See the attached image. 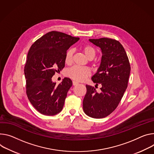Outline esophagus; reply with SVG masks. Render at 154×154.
Listing matches in <instances>:
<instances>
[{"instance_id": "1", "label": "esophagus", "mask_w": 154, "mask_h": 154, "mask_svg": "<svg viewBox=\"0 0 154 154\" xmlns=\"http://www.w3.org/2000/svg\"><path fill=\"white\" fill-rule=\"evenodd\" d=\"M78 84H79L78 82H75V81H72V85H73L74 86L77 85Z\"/></svg>"}]
</instances>
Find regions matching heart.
Here are the masks:
<instances>
[{"instance_id":"heart-1","label":"heart","mask_w":154,"mask_h":154,"mask_svg":"<svg viewBox=\"0 0 154 154\" xmlns=\"http://www.w3.org/2000/svg\"><path fill=\"white\" fill-rule=\"evenodd\" d=\"M82 50L83 53L89 59H92L96 54L95 48L90 45H84L83 47ZM73 54L74 50L72 48H69L67 50L64 58V61L66 64L69 65L72 63ZM91 74V73L89 68L76 66L68 69L66 72V75L67 77L77 82L84 81L87 77H90Z\"/></svg>"}]
</instances>
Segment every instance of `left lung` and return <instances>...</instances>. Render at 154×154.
<instances>
[{
    "mask_svg": "<svg viewBox=\"0 0 154 154\" xmlns=\"http://www.w3.org/2000/svg\"><path fill=\"white\" fill-rule=\"evenodd\" d=\"M102 51L101 62L91 80L100 84L101 92L86 85L87 93L83 101L84 112L90 117L102 119L117 108L128 87L130 64L123 47L118 40L110 38L89 39Z\"/></svg>",
    "mask_w": 154,
    "mask_h": 154,
    "instance_id": "8db88e82",
    "label": "left lung"
}]
</instances>
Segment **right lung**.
I'll return each instance as SVG.
<instances>
[{
	"mask_svg": "<svg viewBox=\"0 0 154 154\" xmlns=\"http://www.w3.org/2000/svg\"><path fill=\"white\" fill-rule=\"evenodd\" d=\"M79 40L65 33L51 31L31 47L24 66L26 94L34 108L42 114L54 116L62 110L72 82L64 78L59 85L52 82L55 72L65 66V54Z\"/></svg>",
	"mask_w": 154,
	"mask_h": 154,
	"instance_id": "1",
	"label": "right lung"
}]
</instances>
